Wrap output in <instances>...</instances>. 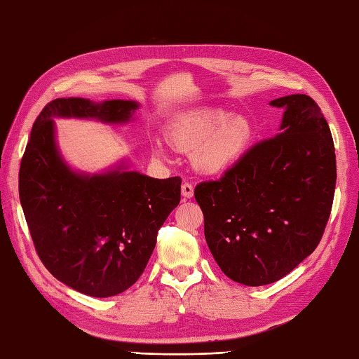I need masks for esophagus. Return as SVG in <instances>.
Wrapping results in <instances>:
<instances>
[{
    "mask_svg": "<svg viewBox=\"0 0 359 359\" xmlns=\"http://www.w3.org/2000/svg\"><path fill=\"white\" fill-rule=\"evenodd\" d=\"M181 194L184 198H190V196L194 195V186L190 184V182H184V184L181 186Z\"/></svg>",
    "mask_w": 359,
    "mask_h": 359,
    "instance_id": "obj_1",
    "label": "esophagus"
}]
</instances>
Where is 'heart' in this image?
I'll list each match as a JSON object with an SVG mask.
<instances>
[{
  "mask_svg": "<svg viewBox=\"0 0 359 359\" xmlns=\"http://www.w3.org/2000/svg\"><path fill=\"white\" fill-rule=\"evenodd\" d=\"M177 150L194 153V165L203 173L217 175L232 167L251 141L252 128L243 116L229 118L222 109H200L170 128Z\"/></svg>",
  "mask_w": 359,
  "mask_h": 359,
  "instance_id": "obj_1",
  "label": "heart"
}]
</instances>
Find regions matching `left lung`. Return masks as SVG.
<instances>
[{"mask_svg":"<svg viewBox=\"0 0 359 359\" xmlns=\"http://www.w3.org/2000/svg\"><path fill=\"white\" fill-rule=\"evenodd\" d=\"M271 105L285 108L280 133L194 192L218 266L250 287L282 279L316 250L336 186L334 144L319 105L306 94Z\"/></svg>","mask_w":359,"mask_h":359,"instance_id":"8db88e82","label":"left lung"}]
</instances>
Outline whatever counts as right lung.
Instances as JSON below:
<instances>
[{"instance_id": "obj_1", "label": "right lung", "mask_w": 359, "mask_h": 359, "mask_svg": "<svg viewBox=\"0 0 359 359\" xmlns=\"http://www.w3.org/2000/svg\"><path fill=\"white\" fill-rule=\"evenodd\" d=\"M131 100L55 99L35 119L18 192L35 251L55 279L94 297L121 294L147 266L158 231L181 200V178L137 172L77 175L54 144V116L126 122Z\"/></svg>"}]
</instances>
